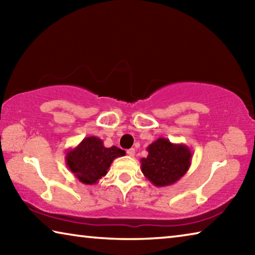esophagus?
Segmentation results:
<instances>
[{
  "label": "esophagus",
  "instance_id": "esophagus-1",
  "mask_svg": "<svg viewBox=\"0 0 255 255\" xmlns=\"http://www.w3.org/2000/svg\"><path fill=\"white\" fill-rule=\"evenodd\" d=\"M127 154L129 155V156H133V155H135V148H129V149H127Z\"/></svg>",
  "mask_w": 255,
  "mask_h": 255
}]
</instances>
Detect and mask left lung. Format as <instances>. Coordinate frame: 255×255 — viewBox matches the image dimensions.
<instances>
[{
  "label": "left lung",
  "instance_id": "8db88e82",
  "mask_svg": "<svg viewBox=\"0 0 255 255\" xmlns=\"http://www.w3.org/2000/svg\"><path fill=\"white\" fill-rule=\"evenodd\" d=\"M147 157L140 159V169L155 187H167L187 173L192 153L187 145L173 144L167 138H158L147 148Z\"/></svg>",
  "mask_w": 255,
  "mask_h": 255
}]
</instances>
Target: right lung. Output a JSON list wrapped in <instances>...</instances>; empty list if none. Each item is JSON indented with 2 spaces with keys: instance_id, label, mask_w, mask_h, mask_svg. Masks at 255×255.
Returning <instances> with one entry per match:
<instances>
[{
  "instance_id": "right-lung-1",
  "label": "right lung",
  "mask_w": 255,
  "mask_h": 255,
  "mask_svg": "<svg viewBox=\"0 0 255 255\" xmlns=\"http://www.w3.org/2000/svg\"><path fill=\"white\" fill-rule=\"evenodd\" d=\"M126 152L117 146L105 147L103 141L96 136L85 137L74 148L66 153V165L80 182L97 184L115 158L124 156Z\"/></svg>"
}]
</instances>
